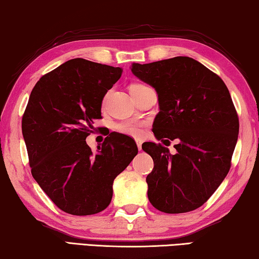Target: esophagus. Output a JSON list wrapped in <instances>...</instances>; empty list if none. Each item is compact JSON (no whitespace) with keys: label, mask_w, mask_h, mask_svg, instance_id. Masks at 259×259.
Listing matches in <instances>:
<instances>
[{"label":"esophagus","mask_w":259,"mask_h":259,"mask_svg":"<svg viewBox=\"0 0 259 259\" xmlns=\"http://www.w3.org/2000/svg\"><path fill=\"white\" fill-rule=\"evenodd\" d=\"M136 144H137L138 150L141 151V150H142V141H141V139H137V141H136Z\"/></svg>","instance_id":"34e87169"}]
</instances>
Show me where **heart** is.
I'll return each mask as SVG.
<instances>
[{"mask_svg":"<svg viewBox=\"0 0 259 259\" xmlns=\"http://www.w3.org/2000/svg\"><path fill=\"white\" fill-rule=\"evenodd\" d=\"M141 84H134L130 86V89H137V88H142ZM116 130L118 133L128 135V136H133V137H141L143 134L142 130V125L137 122H123L120 123V124L116 125Z\"/></svg>","mask_w":259,"mask_h":259,"instance_id":"heart-1","label":"heart"}]
</instances>
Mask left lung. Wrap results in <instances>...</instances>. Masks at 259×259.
<instances>
[{"label": "left lung", "mask_w": 259, "mask_h": 259, "mask_svg": "<svg viewBox=\"0 0 259 259\" xmlns=\"http://www.w3.org/2000/svg\"><path fill=\"white\" fill-rule=\"evenodd\" d=\"M131 71L158 94L155 138L178 141L176 153L155 143L142 149L153 159L147 197L157 210L184 213L202 206L224 181L239 136V117L223 79L198 61L176 56Z\"/></svg>", "instance_id": "8db88e82"}]
</instances>
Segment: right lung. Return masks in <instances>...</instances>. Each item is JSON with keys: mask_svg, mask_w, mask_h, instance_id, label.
Listing matches in <instances>:
<instances>
[{"mask_svg": "<svg viewBox=\"0 0 259 259\" xmlns=\"http://www.w3.org/2000/svg\"><path fill=\"white\" fill-rule=\"evenodd\" d=\"M122 68L69 60L40 78L22 120L31 173L57 207L72 215L104 211L113 182L138 153L133 138L110 133L97 152L86 137Z\"/></svg>", "mask_w": 259, "mask_h": 259, "instance_id": "1", "label": "right lung"}]
</instances>
